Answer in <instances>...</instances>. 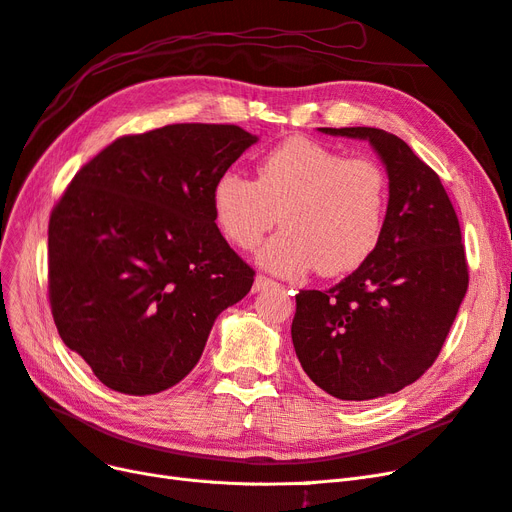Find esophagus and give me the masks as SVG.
Segmentation results:
<instances>
[{
    "label": "esophagus",
    "mask_w": 512,
    "mask_h": 512,
    "mask_svg": "<svg viewBox=\"0 0 512 512\" xmlns=\"http://www.w3.org/2000/svg\"><path fill=\"white\" fill-rule=\"evenodd\" d=\"M271 286H275V281H273V279L264 277V275H256L252 292H262V290H267V288H271Z\"/></svg>",
    "instance_id": "esophagus-1"
}]
</instances>
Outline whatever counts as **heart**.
Segmentation results:
<instances>
[{"mask_svg": "<svg viewBox=\"0 0 512 512\" xmlns=\"http://www.w3.org/2000/svg\"><path fill=\"white\" fill-rule=\"evenodd\" d=\"M211 207L224 237L254 250L279 214L284 224L258 252L277 275L358 269L383 233L387 178L370 158H345L307 137H290L256 167V180L228 169L211 186Z\"/></svg>", "mask_w": 512, "mask_h": 512, "instance_id": "heart-1", "label": "heart"}]
</instances>
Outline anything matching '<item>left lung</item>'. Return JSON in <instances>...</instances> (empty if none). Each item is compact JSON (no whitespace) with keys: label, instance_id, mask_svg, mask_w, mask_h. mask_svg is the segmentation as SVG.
Segmentation results:
<instances>
[{"label":"left lung","instance_id":"1","mask_svg":"<svg viewBox=\"0 0 512 512\" xmlns=\"http://www.w3.org/2000/svg\"><path fill=\"white\" fill-rule=\"evenodd\" d=\"M364 139L390 184L375 252L341 284L296 294L292 343L309 379L362 402L417 381L434 364L468 290L455 209L438 175L383 129H320Z\"/></svg>","mask_w":512,"mask_h":512}]
</instances>
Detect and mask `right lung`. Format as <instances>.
<instances>
[{
	"label": "right lung",
	"instance_id": "add662e5",
	"mask_svg": "<svg viewBox=\"0 0 512 512\" xmlns=\"http://www.w3.org/2000/svg\"><path fill=\"white\" fill-rule=\"evenodd\" d=\"M258 137L167 125L116 139L52 209L48 294L63 343L110 390L148 396L197 366L254 271L226 243L211 186Z\"/></svg>",
	"mask_w": 512,
	"mask_h": 512
}]
</instances>
